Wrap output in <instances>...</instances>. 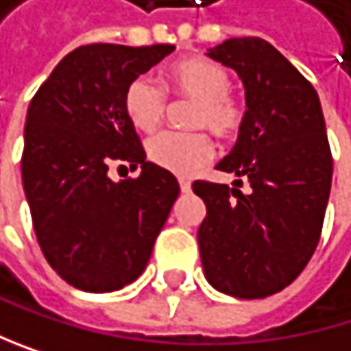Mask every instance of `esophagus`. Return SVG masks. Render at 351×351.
Listing matches in <instances>:
<instances>
[{
  "instance_id": "obj_1",
  "label": "esophagus",
  "mask_w": 351,
  "mask_h": 351,
  "mask_svg": "<svg viewBox=\"0 0 351 351\" xmlns=\"http://www.w3.org/2000/svg\"><path fill=\"white\" fill-rule=\"evenodd\" d=\"M180 190H182V192H190V190H192V182L186 180V178H180Z\"/></svg>"
}]
</instances>
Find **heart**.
<instances>
[{"instance_id": "obj_1", "label": "heart", "mask_w": 351, "mask_h": 351, "mask_svg": "<svg viewBox=\"0 0 351 351\" xmlns=\"http://www.w3.org/2000/svg\"><path fill=\"white\" fill-rule=\"evenodd\" d=\"M165 79L173 94L195 98L190 125L209 128L219 138H232L241 130L245 108L230 94L232 81L223 66L203 58H184L169 64ZM123 108L130 123L148 134L163 123L167 98L152 79L136 77L125 87ZM146 152L148 159L161 169L192 176L213 156V142L203 130L163 132L148 142Z\"/></svg>"}]
</instances>
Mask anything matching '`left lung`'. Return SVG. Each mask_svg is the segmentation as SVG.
Instances as JSON below:
<instances>
[{
	"label": "left lung",
	"instance_id": "left-lung-1",
	"mask_svg": "<svg viewBox=\"0 0 351 351\" xmlns=\"http://www.w3.org/2000/svg\"><path fill=\"white\" fill-rule=\"evenodd\" d=\"M207 56L237 71L245 121L234 148L217 163L230 188L197 180L207 215L199 228L205 278L226 295L259 300L282 291L308 266L320 241L332 156L312 83L259 37H234ZM249 195L238 190L242 180Z\"/></svg>",
	"mask_w": 351,
	"mask_h": 351
}]
</instances>
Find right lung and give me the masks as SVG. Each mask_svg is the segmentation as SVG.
Returning <instances> with one entry per match:
<instances>
[{
    "label": "right lung",
    "mask_w": 351,
    "mask_h": 351,
    "mask_svg": "<svg viewBox=\"0 0 351 351\" xmlns=\"http://www.w3.org/2000/svg\"><path fill=\"white\" fill-rule=\"evenodd\" d=\"M173 49L81 45L29 104L25 197L47 264L75 289L110 293L134 282L180 195L173 173L146 161L123 108L125 87ZM112 160L140 167L141 176L112 182Z\"/></svg>",
    "instance_id": "right-lung-1"
}]
</instances>
